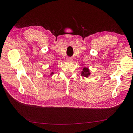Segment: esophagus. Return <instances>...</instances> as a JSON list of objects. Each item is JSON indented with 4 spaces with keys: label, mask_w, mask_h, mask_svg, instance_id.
Returning <instances> with one entry per match:
<instances>
[{
    "label": "esophagus",
    "mask_w": 133,
    "mask_h": 133,
    "mask_svg": "<svg viewBox=\"0 0 133 133\" xmlns=\"http://www.w3.org/2000/svg\"><path fill=\"white\" fill-rule=\"evenodd\" d=\"M66 60H67V61H71V59L70 58H68V59H66Z\"/></svg>",
    "instance_id": "esophagus-1"
}]
</instances>
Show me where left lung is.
Wrapping results in <instances>:
<instances>
[{
	"mask_svg": "<svg viewBox=\"0 0 133 133\" xmlns=\"http://www.w3.org/2000/svg\"><path fill=\"white\" fill-rule=\"evenodd\" d=\"M90 75V71L89 69H88V68L86 67H84L83 69V71H82V74L81 75L84 76V77H86L88 78L89 75Z\"/></svg>",
	"mask_w": 133,
	"mask_h": 133,
	"instance_id": "left-lung-1",
	"label": "left lung"
}]
</instances>
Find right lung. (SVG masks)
Returning a JSON list of instances; mask_svg holds the SVG:
<instances>
[{
	"mask_svg": "<svg viewBox=\"0 0 133 133\" xmlns=\"http://www.w3.org/2000/svg\"><path fill=\"white\" fill-rule=\"evenodd\" d=\"M53 74H54V73L53 72H52V73L50 74V75H53Z\"/></svg>",
	"mask_w": 133,
	"mask_h": 133,
	"instance_id": "obj_1",
	"label": "right lung"
}]
</instances>
